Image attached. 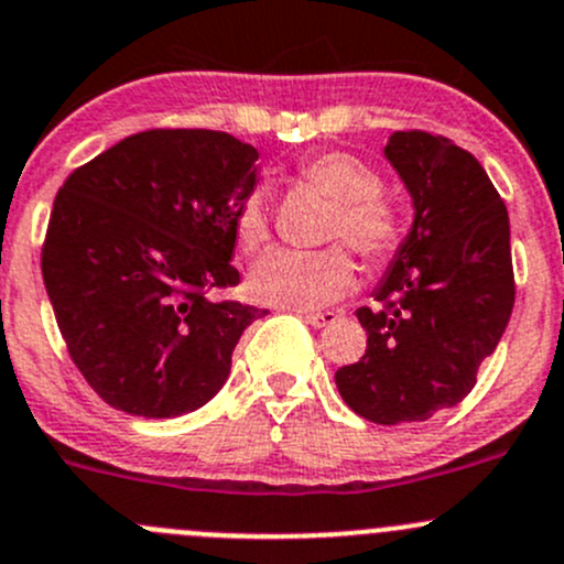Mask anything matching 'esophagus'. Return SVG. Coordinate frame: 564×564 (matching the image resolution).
Here are the masks:
<instances>
[{
    "mask_svg": "<svg viewBox=\"0 0 564 564\" xmlns=\"http://www.w3.org/2000/svg\"><path fill=\"white\" fill-rule=\"evenodd\" d=\"M303 318L311 327H327V324H333L338 318V314L335 311H318V314H303Z\"/></svg>",
    "mask_w": 564,
    "mask_h": 564,
    "instance_id": "obj_1",
    "label": "esophagus"
}]
</instances>
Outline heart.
<instances>
[{
	"mask_svg": "<svg viewBox=\"0 0 564 564\" xmlns=\"http://www.w3.org/2000/svg\"><path fill=\"white\" fill-rule=\"evenodd\" d=\"M297 176L327 193L335 209L327 220V240H344L360 259L379 267L403 242V215L382 193V176L349 152H318L297 166ZM240 246L259 250L270 240V218L259 191L248 193L235 218ZM346 246L318 250L275 248L256 261L250 292L267 305L311 311L333 303L355 283L357 267Z\"/></svg>",
	"mask_w": 564,
	"mask_h": 564,
	"instance_id": "obj_1",
	"label": "heart"
}]
</instances>
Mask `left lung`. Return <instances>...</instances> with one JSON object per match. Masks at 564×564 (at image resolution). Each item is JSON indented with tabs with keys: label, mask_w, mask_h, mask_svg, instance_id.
<instances>
[{
	"label": "left lung",
	"mask_w": 564,
	"mask_h": 564,
	"mask_svg": "<svg viewBox=\"0 0 564 564\" xmlns=\"http://www.w3.org/2000/svg\"><path fill=\"white\" fill-rule=\"evenodd\" d=\"M384 155L414 202V226L360 308L366 355L335 371L340 398L379 425L420 423L456 406L494 355L516 300L508 207L456 141L398 130Z\"/></svg>",
	"instance_id": "1"
}]
</instances>
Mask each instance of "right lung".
Listing matches in <instances>:
<instances>
[{"label": "right lung", "instance_id": "add662e5", "mask_svg": "<svg viewBox=\"0 0 564 564\" xmlns=\"http://www.w3.org/2000/svg\"><path fill=\"white\" fill-rule=\"evenodd\" d=\"M259 152L220 130L152 128L78 166L40 253L56 324L87 384L135 417H180L224 388L264 308L218 297Z\"/></svg>", "mask_w": 564, "mask_h": 564}]
</instances>
